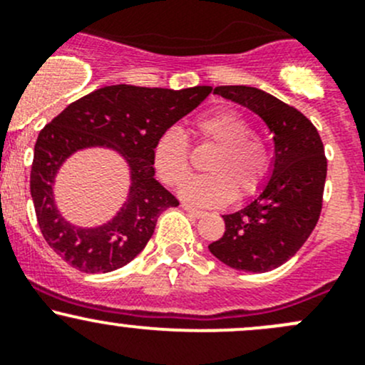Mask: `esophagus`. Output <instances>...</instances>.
Instances as JSON below:
<instances>
[{"label":"esophagus","mask_w":365,"mask_h":365,"mask_svg":"<svg viewBox=\"0 0 365 365\" xmlns=\"http://www.w3.org/2000/svg\"><path fill=\"white\" fill-rule=\"evenodd\" d=\"M182 209L187 212V215L193 216V218H200V216L204 215V211H200V209H197V207H191V205H187V204H182Z\"/></svg>","instance_id":"34e87169"}]
</instances>
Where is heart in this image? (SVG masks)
<instances>
[{"mask_svg": "<svg viewBox=\"0 0 365 365\" xmlns=\"http://www.w3.org/2000/svg\"><path fill=\"white\" fill-rule=\"evenodd\" d=\"M198 142L215 145L205 170L182 187L187 202L200 205L225 204L254 195L272 170V149L243 113L220 108L198 117L193 124ZM154 167L165 184L179 187L191 174V150L186 133L178 125L165 129L153 149Z\"/></svg>", "mask_w": 365, "mask_h": 365, "instance_id": "heart-1", "label": "heart"}]
</instances>
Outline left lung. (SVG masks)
Listing matches in <instances>:
<instances>
[{"label": "left lung", "instance_id": "obj_1", "mask_svg": "<svg viewBox=\"0 0 365 365\" xmlns=\"http://www.w3.org/2000/svg\"><path fill=\"white\" fill-rule=\"evenodd\" d=\"M215 93L255 111L275 142L273 175L247 207L225 215V232L209 250L234 269L264 273L289 261L323 207L327 156L319 133L294 106L254 86L223 85Z\"/></svg>", "mask_w": 365, "mask_h": 365}]
</instances>
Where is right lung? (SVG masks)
Here are the masks:
<instances>
[{
    "instance_id": "add662e5",
    "label": "right lung",
    "mask_w": 365,
    "mask_h": 365,
    "mask_svg": "<svg viewBox=\"0 0 365 365\" xmlns=\"http://www.w3.org/2000/svg\"><path fill=\"white\" fill-rule=\"evenodd\" d=\"M211 90L104 86L68 104L42 129L31 163V198L42 236L65 262L79 272L108 273L128 264L145 248L158 216L179 205L178 198L154 179V143ZM96 145L125 154L132 167V190L111 222L79 230L61 218L52 198V182L72 152Z\"/></svg>"
}]
</instances>
